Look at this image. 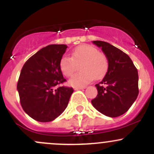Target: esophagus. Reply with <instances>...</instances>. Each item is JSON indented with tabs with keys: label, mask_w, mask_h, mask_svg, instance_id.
<instances>
[{
	"label": "esophagus",
	"mask_w": 154,
	"mask_h": 154,
	"mask_svg": "<svg viewBox=\"0 0 154 154\" xmlns=\"http://www.w3.org/2000/svg\"><path fill=\"white\" fill-rule=\"evenodd\" d=\"M83 88H86V87H74V90H80L83 89Z\"/></svg>",
	"instance_id": "obj_1"
}]
</instances>
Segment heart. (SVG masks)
Wrapping results in <instances>:
<instances>
[{"instance_id":"obj_1","label":"heart","mask_w":154,"mask_h":154,"mask_svg":"<svg viewBox=\"0 0 154 154\" xmlns=\"http://www.w3.org/2000/svg\"><path fill=\"white\" fill-rule=\"evenodd\" d=\"M80 73L69 80L74 87H83L94 78H100L106 73L109 67L107 57L104 54L91 45H81L71 52V57L63 56L60 61V68L66 77H70L80 66Z\"/></svg>"}]
</instances>
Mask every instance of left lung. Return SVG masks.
I'll return each mask as SVG.
<instances>
[{"label": "left lung", "mask_w": 154, "mask_h": 154, "mask_svg": "<svg viewBox=\"0 0 154 154\" xmlns=\"http://www.w3.org/2000/svg\"><path fill=\"white\" fill-rule=\"evenodd\" d=\"M93 43L101 48L109 67L103 80L95 85L97 95L91 103L102 114L119 117L130 108L139 94L137 68L130 57L119 48L106 42L93 41Z\"/></svg>", "instance_id": "8db88e82"}]
</instances>
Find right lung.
I'll use <instances>...</instances> for the list:
<instances>
[{
    "label": "right lung",
    "mask_w": 154,
    "mask_h": 154,
    "mask_svg": "<svg viewBox=\"0 0 154 154\" xmlns=\"http://www.w3.org/2000/svg\"><path fill=\"white\" fill-rule=\"evenodd\" d=\"M68 47L50 45L32 55L24 63L17 89L24 111L34 120L50 122L67 107L73 88L61 86L66 81L60 61Z\"/></svg>",
    "instance_id": "add662e5"
}]
</instances>
